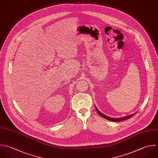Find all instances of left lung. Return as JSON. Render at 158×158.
I'll return each instance as SVG.
<instances>
[{
	"label": "left lung",
	"instance_id": "obj_1",
	"mask_svg": "<svg viewBox=\"0 0 158 158\" xmlns=\"http://www.w3.org/2000/svg\"><path fill=\"white\" fill-rule=\"evenodd\" d=\"M96 108V110L97 111V113L100 114V116H101L102 117L104 118L105 119H107V120H109V121H113V122H118V121H124V120H126L127 119H129L131 118V117H132L133 116H134L135 113L133 114H131V115H129V116H125V117H123V118H110V117H108V116H105V114H103V113H102L101 112H100V111H98V110Z\"/></svg>",
	"mask_w": 158,
	"mask_h": 158
}]
</instances>
